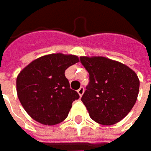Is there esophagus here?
<instances>
[{
    "label": "esophagus",
    "instance_id": "34e87169",
    "mask_svg": "<svg viewBox=\"0 0 151 151\" xmlns=\"http://www.w3.org/2000/svg\"><path fill=\"white\" fill-rule=\"evenodd\" d=\"M77 92H78L79 96H80V97H82V96H83V92H84V88H83V87H81V88L77 91Z\"/></svg>",
    "mask_w": 151,
    "mask_h": 151
}]
</instances>
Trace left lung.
<instances>
[{
	"label": "left lung",
	"mask_w": 151,
	"mask_h": 151,
	"mask_svg": "<svg viewBox=\"0 0 151 151\" xmlns=\"http://www.w3.org/2000/svg\"><path fill=\"white\" fill-rule=\"evenodd\" d=\"M90 82L82 97L91 118L102 125L120 121L134 106L140 82L127 66L106 57H80Z\"/></svg>",
	"instance_id": "1"
}]
</instances>
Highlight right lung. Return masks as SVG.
Instances as JSON below:
<instances>
[{
    "mask_svg": "<svg viewBox=\"0 0 151 151\" xmlns=\"http://www.w3.org/2000/svg\"><path fill=\"white\" fill-rule=\"evenodd\" d=\"M78 61L76 55L52 53L34 60L19 73L17 96L33 119L52 126L68 117L79 94L70 89L65 70Z\"/></svg>",
    "mask_w": 151,
    "mask_h": 151,
    "instance_id": "obj_1",
    "label": "right lung"
}]
</instances>
